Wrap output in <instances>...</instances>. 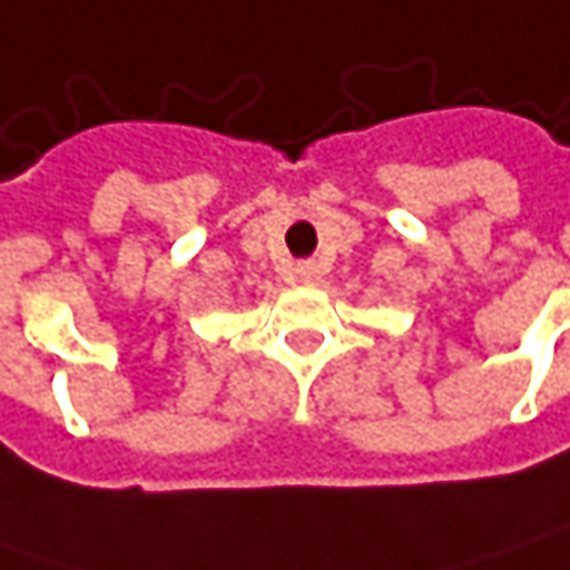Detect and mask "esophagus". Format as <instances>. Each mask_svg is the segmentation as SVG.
<instances>
[{"label":"esophagus","instance_id":"1","mask_svg":"<svg viewBox=\"0 0 570 570\" xmlns=\"http://www.w3.org/2000/svg\"><path fill=\"white\" fill-rule=\"evenodd\" d=\"M297 275H301L304 285H314L320 278V266L317 263H301V266H297Z\"/></svg>","mask_w":570,"mask_h":570}]
</instances>
